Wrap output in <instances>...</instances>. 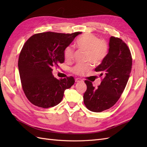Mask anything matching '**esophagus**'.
I'll return each instance as SVG.
<instances>
[{
  "instance_id": "34e87169",
  "label": "esophagus",
  "mask_w": 147,
  "mask_h": 147,
  "mask_svg": "<svg viewBox=\"0 0 147 147\" xmlns=\"http://www.w3.org/2000/svg\"><path fill=\"white\" fill-rule=\"evenodd\" d=\"M83 82V80H82L81 78H75V82Z\"/></svg>"
}]
</instances>
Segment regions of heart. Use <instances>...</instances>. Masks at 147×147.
Here are the masks:
<instances>
[{"mask_svg":"<svg viewBox=\"0 0 147 147\" xmlns=\"http://www.w3.org/2000/svg\"><path fill=\"white\" fill-rule=\"evenodd\" d=\"M77 47L81 50L87 51L86 60L90 61L95 64H100L109 51L108 44L103 40H99L95 35L88 33L80 37L76 42ZM74 50L72 47H68L64 51V57L67 61L73 58ZM91 69L90 64H78L72 69L73 72L77 75H83Z\"/></svg>","mask_w":147,"mask_h":147,"instance_id":"b5f03b06","label":"heart"}]
</instances>
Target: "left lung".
I'll use <instances>...</instances> for the list:
<instances>
[{
	"instance_id": "obj_1",
	"label": "left lung",
	"mask_w": 147,
	"mask_h": 147,
	"mask_svg": "<svg viewBox=\"0 0 147 147\" xmlns=\"http://www.w3.org/2000/svg\"><path fill=\"white\" fill-rule=\"evenodd\" d=\"M107 56L95 69L103 76L99 86L84 81L87 90L84 93V104L91 112H101L112 107L125 88L132 69V56L126 44L121 39L112 36Z\"/></svg>"
}]
</instances>
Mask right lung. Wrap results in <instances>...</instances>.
I'll return each mask as SVG.
<instances>
[{"mask_svg": "<svg viewBox=\"0 0 147 147\" xmlns=\"http://www.w3.org/2000/svg\"><path fill=\"white\" fill-rule=\"evenodd\" d=\"M82 32L62 34L47 32L34 34L23 45L18 59L22 87L28 99L44 109L57 105L64 92L75 83L73 77L58 80L53 67L64 61V51Z\"/></svg>", "mask_w": 147, "mask_h": 147, "instance_id": "obj_1", "label": "right lung"}]
</instances>
